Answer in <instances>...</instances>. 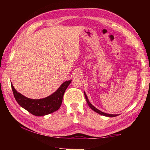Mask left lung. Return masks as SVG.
<instances>
[{"label": "left lung", "instance_id": "1", "mask_svg": "<svg viewBox=\"0 0 150 150\" xmlns=\"http://www.w3.org/2000/svg\"><path fill=\"white\" fill-rule=\"evenodd\" d=\"M84 96H85L86 100V102H87V103H88V106H90L93 111H95V112H97V113L100 114V115H102L106 116V117H116V116H117V115H113V114L106 113L103 112V111H100V110H98V109H97L96 108L94 107V106H93V105H92V104L90 103V101H89L88 98V97H87V95H86V94L85 92H84Z\"/></svg>", "mask_w": 150, "mask_h": 150}]
</instances>
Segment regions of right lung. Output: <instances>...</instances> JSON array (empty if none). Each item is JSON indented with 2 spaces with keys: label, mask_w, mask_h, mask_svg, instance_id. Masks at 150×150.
<instances>
[{
  "label": "right lung",
  "mask_w": 150,
  "mask_h": 150,
  "mask_svg": "<svg viewBox=\"0 0 150 150\" xmlns=\"http://www.w3.org/2000/svg\"><path fill=\"white\" fill-rule=\"evenodd\" d=\"M71 81L64 82L55 93L41 99H31L17 91L11 84L15 100L21 107L35 116H44L58 110L62 104L64 94Z\"/></svg>",
  "instance_id": "right-lung-1"
}]
</instances>
